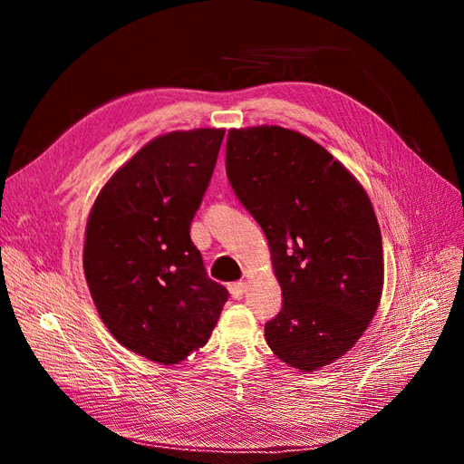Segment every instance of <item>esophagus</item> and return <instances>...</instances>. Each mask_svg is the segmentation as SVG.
Wrapping results in <instances>:
<instances>
[{
	"label": "esophagus",
	"instance_id": "1",
	"mask_svg": "<svg viewBox=\"0 0 464 464\" xmlns=\"http://www.w3.org/2000/svg\"><path fill=\"white\" fill-rule=\"evenodd\" d=\"M246 289H248V285L245 281H237V283H231V285H229V291H231L233 298H237V301H238V298H243Z\"/></svg>",
	"mask_w": 464,
	"mask_h": 464
}]
</instances>
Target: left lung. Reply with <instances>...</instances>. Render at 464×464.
Wrapping results in <instances>:
<instances>
[{"label":"left lung","mask_w":464,"mask_h":464,"mask_svg":"<svg viewBox=\"0 0 464 464\" xmlns=\"http://www.w3.org/2000/svg\"><path fill=\"white\" fill-rule=\"evenodd\" d=\"M227 179L272 250L283 306L266 324L274 354L314 372L361 339L383 289L382 233L361 183L304 134L233 129Z\"/></svg>","instance_id":"8db88e82"}]
</instances>
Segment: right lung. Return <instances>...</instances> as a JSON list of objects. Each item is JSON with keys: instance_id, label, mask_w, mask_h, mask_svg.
Wrapping results in <instances>:
<instances>
[{"instance_id": "obj_1", "label": "right lung", "mask_w": 464, "mask_h": 464, "mask_svg": "<svg viewBox=\"0 0 464 464\" xmlns=\"http://www.w3.org/2000/svg\"><path fill=\"white\" fill-rule=\"evenodd\" d=\"M223 134L175 130L148 142L88 218L82 264L100 318L123 347L160 364L204 347L229 298L190 241Z\"/></svg>"}]
</instances>
